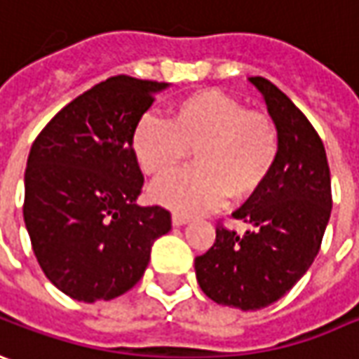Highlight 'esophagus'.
Returning a JSON list of instances; mask_svg holds the SVG:
<instances>
[{"mask_svg": "<svg viewBox=\"0 0 359 359\" xmlns=\"http://www.w3.org/2000/svg\"><path fill=\"white\" fill-rule=\"evenodd\" d=\"M172 223H174L175 227H182V225H187V223H189V217L180 215V213H174V215H172Z\"/></svg>", "mask_w": 359, "mask_h": 359, "instance_id": "obj_1", "label": "esophagus"}]
</instances>
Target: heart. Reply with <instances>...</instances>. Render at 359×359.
<instances>
[{
	"label": "heart",
	"instance_id": "heart-1",
	"mask_svg": "<svg viewBox=\"0 0 359 359\" xmlns=\"http://www.w3.org/2000/svg\"><path fill=\"white\" fill-rule=\"evenodd\" d=\"M132 150L151 177H165L196 150V168L151 187V199L177 213L196 215L227 197L245 201L271 177L280 156L276 124L241 100L203 88L175 100L168 122L144 114L132 132Z\"/></svg>",
	"mask_w": 359,
	"mask_h": 359
}]
</instances>
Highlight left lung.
Segmentation results:
<instances>
[{"instance_id": "1", "label": "left lung", "mask_w": 359, "mask_h": 359, "mask_svg": "<svg viewBox=\"0 0 359 359\" xmlns=\"http://www.w3.org/2000/svg\"><path fill=\"white\" fill-rule=\"evenodd\" d=\"M263 95L280 136V156L266 184L233 217L243 235L217 225L208 252L196 257L201 290L221 306L261 310L283 298L316 259L330 221V168L324 144L288 96L263 76Z\"/></svg>"}]
</instances>
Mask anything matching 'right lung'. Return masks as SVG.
Instances as JSON below:
<instances>
[{
  "instance_id": "right-lung-1",
  "label": "right lung",
  "mask_w": 359,
  "mask_h": 359,
  "mask_svg": "<svg viewBox=\"0 0 359 359\" xmlns=\"http://www.w3.org/2000/svg\"><path fill=\"white\" fill-rule=\"evenodd\" d=\"M170 84L126 74L76 96L33 142L23 219L45 276L79 302L112 300L144 276L170 211L138 205L132 132Z\"/></svg>"
}]
</instances>
